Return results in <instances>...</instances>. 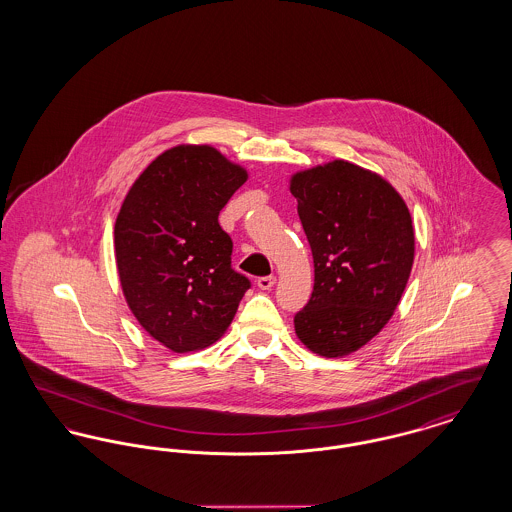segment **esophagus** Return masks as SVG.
I'll list each match as a JSON object with an SVG mask.
<instances>
[{"mask_svg": "<svg viewBox=\"0 0 512 512\" xmlns=\"http://www.w3.org/2000/svg\"><path fill=\"white\" fill-rule=\"evenodd\" d=\"M274 284H276V276H261V278H257V286L261 290H270Z\"/></svg>", "mask_w": 512, "mask_h": 512, "instance_id": "1", "label": "esophagus"}]
</instances>
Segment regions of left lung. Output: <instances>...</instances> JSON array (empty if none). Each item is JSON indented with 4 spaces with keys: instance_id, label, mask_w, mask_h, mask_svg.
<instances>
[{
    "instance_id": "8db88e82",
    "label": "left lung",
    "mask_w": 512,
    "mask_h": 512,
    "mask_svg": "<svg viewBox=\"0 0 512 512\" xmlns=\"http://www.w3.org/2000/svg\"><path fill=\"white\" fill-rule=\"evenodd\" d=\"M290 190L315 263L295 334L322 357L349 355L386 326L407 286L411 213L382 176L347 161L297 172Z\"/></svg>"
}]
</instances>
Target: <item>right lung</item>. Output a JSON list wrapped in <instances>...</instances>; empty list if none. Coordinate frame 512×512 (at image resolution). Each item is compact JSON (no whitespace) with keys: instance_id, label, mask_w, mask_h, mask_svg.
I'll use <instances>...</instances> for the list:
<instances>
[{"instance_id":"1","label":"right lung","mask_w":512,"mask_h":512,"mask_svg":"<svg viewBox=\"0 0 512 512\" xmlns=\"http://www.w3.org/2000/svg\"><path fill=\"white\" fill-rule=\"evenodd\" d=\"M245 178L213 147H172L122 203L115 224L122 292L151 338L176 353L219 340L251 288L232 268V238L219 224Z\"/></svg>"}]
</instances>
